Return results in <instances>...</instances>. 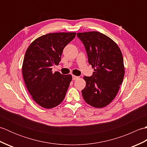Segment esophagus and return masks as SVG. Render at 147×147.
<instances>
[{
	"label": "esophagus",
	"instance_id": "1",
	"mask_svg": "<svg viewBox=\"0 0 147 147\" xmlns=\"http://www.w3.org/2000/svg\"><path fill=\"white\" fill-rule=\"evenodd\" d=\"M78 76H74V75H73V80H76L77 79H78Z\"/></svg>",
	"mask_w": 147,
	"mask_h": 147
}]
</instances>
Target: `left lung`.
Wrapping results in <instances>:
<instances>
[{
	"instance_id": "1",
	"label": "left lung",
	"mask_w": 147,
	"mask_h": 147,
	"mask_svg": "<svg viewBox=\"0 0 147 147\" xmlns=\"http://www.w3.org/2000/svg\"><path fill=\"white\" fill-rule=\"evenodd\" d=\"M86 50L88 61L94 68L91 76H84L86 86L83 97L89 105L102 108L113 100L124 76L123 57L118 45L103 33H77Z\"/></svg>"
}]
</instances>
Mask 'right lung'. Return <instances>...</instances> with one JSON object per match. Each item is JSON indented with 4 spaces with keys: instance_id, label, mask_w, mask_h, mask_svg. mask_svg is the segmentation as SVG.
<instances>
[{
    "instance_id": "obj_1",
    "label": "right lung",
    "mask_w": 147,
    "mask_h": 147,
    "mask_svg": "<svg viewBox=\"0 0 147 147\" xmlns=\"http://www.w3.org/2000/svg\"><path fill=\"white\" fill-rule=\"evenodd\" d=\"M76 33H53L41 36L31 43L23 60V79L33 99L41 107L54 108L63 101L72 80L70 74L52 73L62 51Z\"/></svg>"
}]
</instances>
